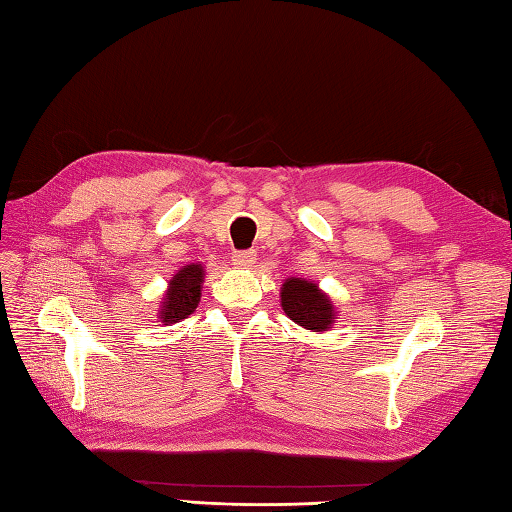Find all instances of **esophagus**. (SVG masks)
Wrapping results in <instances>:
<instances>
[{
    "instance_id": "esophagus-1",
    "label": "esophagus",
    "mask_w": 512,
    "mask_h": 512,
    "mask_svg": "<svg viewBox=\"0 0 512 512\" xmlns=\"http://www.w3.org/2000/svg\"><path fill=\"white\" fill-rule=\"evenodd\" d=\"M255 257H257L255 250H235L233 264L239 266V268H248V266L255 264Z\"/></svg>"
}]
</instances>
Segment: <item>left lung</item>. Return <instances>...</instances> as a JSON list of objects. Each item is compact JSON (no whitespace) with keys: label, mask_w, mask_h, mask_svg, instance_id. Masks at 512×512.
I'll use <instances>...</instances> for the list:
<instances>
[{"label":"left lung","mask_w":512,"mask_h":512,"mask_svg":"<svg viewBox=\"0 0 512 512\" xmlns=\"http://www.w3.org/2000/svg\"><path fill=\"white\" fill-rule=\"evenodd\" d=\"M281 308L303 328L323 332L334 319L332 301L323 295L317 284L306 279H286L281 288Z\"/></svg>","instance_id":"8db88e82"}]
</instances>
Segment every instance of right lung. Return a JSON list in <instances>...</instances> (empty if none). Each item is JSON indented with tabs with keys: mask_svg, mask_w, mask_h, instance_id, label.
Returning a JSON list of instances; mask_svg holds the SVG:
<instances>
[{
	"mask_svg": "<svg viewBox=\"0 0 512 512\" xmlns=\"http://www.w3.org/2000/svg\"><path fill=\"white\" fill-rule=\"evenodd\" d=\"M204 281V268L200 264L184 266L176 277L171 279L165 303L160 308V321L162 323H176L198 308L200 292Z\"/></svg>",
	"mask_w": 512,
	"mask_h": 512,
	"instance_id": "obj_1",
	"label": "right lung"
}]
</instances>
